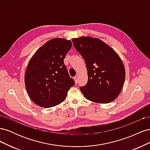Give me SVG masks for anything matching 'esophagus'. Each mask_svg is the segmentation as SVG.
I'll return each instance as SVG.
<instances>
[{
	"mask_svg": "<svg viewBox=\"0 0 150 150\" xmlns=\"http://www.w3.org/2000/svg\"><path fill=\"white\" fill-rule=\"evenodd\" d=\"M74 81H75V83H76V84L78 83V78H77L76 76L74 77Z\"/></svg>",
	"mask_w": 150,
	"mask_h": 150,
	"instance_id": "esophagus-1",
	"label": "esophagus"
}]
</instances>
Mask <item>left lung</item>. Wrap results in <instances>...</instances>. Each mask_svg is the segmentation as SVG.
<instances>
[{"label": "left lung", "instance_id": "1", "mask_svg": "<svg viewBox=\"0 0 150 150\" xmlns=\"http://www.w3.org/2000/svg\"><path fill=\"white\" fill-rule=\"evenodd\" d=\"M72 40L87 67L88 82L80 88L85 98L101 104L114 101L123 87L126 75L118 54L98 38L84 36Z\"/></svg>", "mask_w": 150, "mask_h": 150}]
</instances>
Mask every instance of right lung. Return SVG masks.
I'll use <instances>...</instances> for the list:
<instances>
[{
  "instance_id": "right-lung-1",
  "label": "right lung",
  "mask_w": 150,
  "mask_h": 150,
  "mask_svg": "<svg viewBox=\"0 0 150 150\" xmlns=\"http://www.w3.org/2000/svg\"><path fill=\"white\" fill-rule=\"evenodd\" d=\"M72 47L70 40L54 38L39 48L26 67L24 81L31 100L37 105L51 108L64 101L74 81L64 63Z\"/></svg>"
}]
</instances>
